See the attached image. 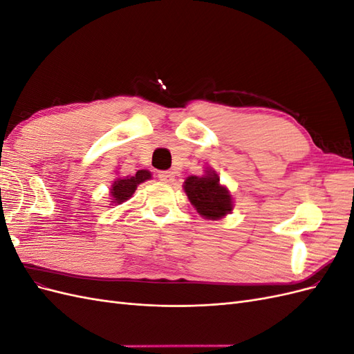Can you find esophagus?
Masks as SVG:
<instances>
[{"label": "esophagus", "instance_id": "1", "mask_svg": "<svg viewBox=\"0 0 354 354\" xmlns=\"http://www.w3.org/2000/svg\"><path fill=\"white\" fill-rule=\"evenodd\" d=\"M158 177L160 181H164V183H168V185H171L176 180V176L173 171H159Z\"/></svg>", "mask_w": 354, "mask_h": 354}]
</instances>
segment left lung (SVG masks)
<instances>
[{
	"instance_id": "1",
	"label": "left lung",
	"mask_w": 354,
	"mask_h": 354,
	"mask_svg": "<svg viewBox=\"0 0 354 354\" xmlns=\"http://www.w3.org/2000/svg\"><path fill=\"white\" fill-rule=\"evenodd\" d=\"M183 189L192 205L203 218L220 220L233 209L230 190L220 183L217 171L212 168H207L202 176H189Z\"/></svg>"
}]
</instances>
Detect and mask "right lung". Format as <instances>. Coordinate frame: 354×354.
<instances>
[{"mask_svg": "<svg viewBox=\"0 0 354 354\" xmlns=\"http://www.w3.org/2000/svg\"><path fill=\"white\" fill-rule=\"evenodd\" d=\"M152 178V173L147 169H138L134 176L116 177L111 185V205H120L133 196L137 186Z\"/></svg>", "mask_w": 354, "mask_h": 354, "instance_id": "obj_1", "label": "right lung"}]
</instances>
